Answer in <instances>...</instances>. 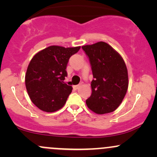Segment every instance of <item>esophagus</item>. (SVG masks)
<instances>
[{"mask_svg":"<svg viewBox=\"0 0 157 157\" xmlns=\"http://www.w3.org/2000/svg\"><path fill=\"white\" fill-rule=\"evenodd\" d=\"M79 87H80V85H77V86H74L73 88L75 89H78Z\"/></svg>","mask_w":157,"mask_h":157,"instance_id":"esophagus-1","label":"esophagus"}]
</instances>
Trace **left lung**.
<instances>
[{"instance_id": "8db88e82", "label": "left lung", "mask_w": 157, "mask_h": 157, "mask_svg": "<svg viewBox=\"0 0 157 157\" xmlns=\"http://www.w3.org/2000/svg\"><path fill=\"white\" fill-rule=\"evenodd\" d=\"M91 64L92 93L86 105L98 114L112 112L121 104L128 86L123 59L110 45L98 42L82 46Z\"/></svg>"}]
</instances>
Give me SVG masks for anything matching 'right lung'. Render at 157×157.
I'll list each match as a JSON object with an SVG mask.
<instances>
[{
	"label": "right lung",
	"mask_w": 157,
	"mask_h": 157,
	"mask_svg": "<svg viewBox=\"0 0 157 157\" xmlns=\"http://www.w3.org/2000/svg\"><path fill=\"white\" fill-rule=\"evenodd\" d=\"M80 46H51L39 52L30 61L25 77L27 92L38 109L54 112L65 105L72 87L64 82L68 60Z\"/></svg>",
	"instance_id": "add662e5"
}]
</instances>
